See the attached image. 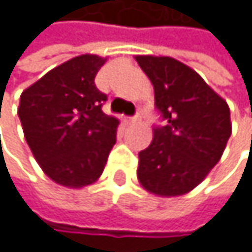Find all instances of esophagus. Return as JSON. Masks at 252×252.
<instances>
[{
    "label": "esophagus",
    "instance_id": "esophagus-1",
    "mask_svg": "<svg viewBox=\"0 0 252 252\" xmlns=\"http://www.w3.org/2000/svg\"><path fill=\"white\" fill-rule=\"evenodd\" d=\"M138 121H141V114H136V116H133V117H128V122H138Z\"/></svg>",
    "mask_w": 252,
    "mask_h": 252
}]
</instances>
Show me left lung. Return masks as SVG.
I'll use <instances>...</instances> for the list:
<instances>
[{"label":"left lung","instance_id":"obj_1","mask_svg":"<svg viewBox=\"0 0 252 252\" xmlns=\"http://www.w3.org/2000/svg\"><path fill=\"white\" fill-rule=\"evenodd\" d=\"M135 59L154 84L155 106L166 121L139 152L138 180L155 196H184L209 176L224 152L232 133L229 105L177 59L152 55Z\"/></svg>","mask_w":252,"mask_h":252}]
</instances>
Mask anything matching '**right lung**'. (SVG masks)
<instances>
[{
	"label": "right lung",
	"mask_w": 252,
	"mask_h": 252,
	"mask_svg": "<svg viewBox=\"0 0 252 252\" xmlns=\"http://www.w3.org/2000/svg\"><path fill=\"white\" fill-rule=\"evenodd\" d=\"M106 63L81 55L51 68L20 95L25 139L42 171L67 188L92 185L116 144L119 119L103 113L95 75Z\"/></svg>",
	"instance_id": "obj_1"
}]
</instances>
